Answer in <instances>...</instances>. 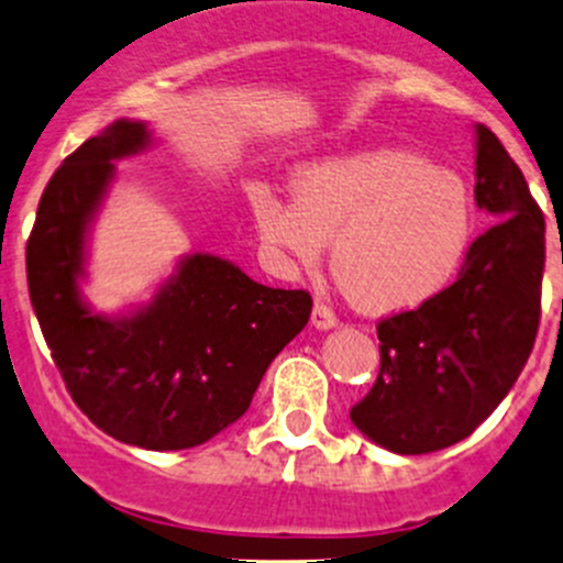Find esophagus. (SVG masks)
Returning a JSON list of instances; mask_svg holds the SVG:
<instances>
[{"label": "esophagus", "mask_w": 563, "mask_h": 563, "mask_svg": "<svg viewBox=\"0 0 563 563\" xmlns=\"http://www.w3.org/2000/svg\"><path fill=\"white\" fill-rule=\"evenodd\" d=\"M310 321H313L316 329L338 327V316L332 313V308H329L327 302H316L313 305V318H310Z\"/></svg>", "instance_id": "obj_1"}]
</instances>
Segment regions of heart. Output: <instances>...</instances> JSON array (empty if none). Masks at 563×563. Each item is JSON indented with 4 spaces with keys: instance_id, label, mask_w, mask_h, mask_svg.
<instances>
[{
    "instance_id": "obj_1",
    "label": "heart",
    "mask_w": 563,
    "mask_h": 563,
    "mask_svg": "<svg viewBox=\"0 0 563 563\" xmlns=\"http://www.w3.org/2000/svg\"><path fill=\"white\" fill-rule=\"evenodd\" d=\"M294 203L258 192L261 242L299 269H316L332 240L338 286L367 313H400L433 299L457 275L474 209L465 181L408 150H373L294 174Z\"/></svg>"
}]
</instances>
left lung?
Here are the masks:
<instances>
[{
	"mask_svg": "<svg viewBox=\"0 0 563 563\" xmlns=\"http://www.w3.org/2000/svg\"><path fill=\"white\" fill-rule=\"evenodd\" d=\"M476 207L493 225L457 280L378 321L382 367L351 422L397 455H428L474 433L526 367L542 316L544 214L490 128H476Z\"/></svg>",
	"mask_w": 563,
	"mask_h": 563,
	"instance_id": "1",
	"label": "left lung"
}]
</instances>
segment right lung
<instances>
[{
    "mask_svg": "<svg viewBox=\"0 0 563 563\" xmlns=\"http://www.w3.org/2000/svg\"><path fill=\"white\" fill-rule=\"evenodd\" d=\"M146 144V124L119 119L65 157L40 196L26 283L73 402L124 444L190 450L247 411L269 362L308 323L313 299L302 288L261 286L240 266L196 253L135 316H95L76 288L84 231L113 161Z\"/></svg>",
    "mask_w": 563,
    "mask_h": 563,
    "instance_id": "right-lung-1",
    "label": "right lung"
}]
</instances>
